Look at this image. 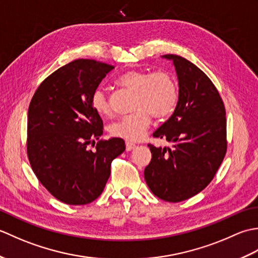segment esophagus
Wrapping results in <instances>:
<instances>
[{
	"label": "esophagus",
	"mask_w": 258,
	"mask_h": 258,
	"mask_svg": "<svg viewBox=\"0 0 258 258\" xmlns=\"http://www.w3.org/2000/svg\"><path fill=\"white\" fill-rule=\"evenodd\" d=\"M125 145H126V151H132L136 147V145L133 144V143H131V142H126Z\"/></svg>",
	"instance_id": "34e87169"
}]
</instances>
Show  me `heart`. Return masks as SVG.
Returning <instances> with one entry per match:
<instances>
[{
	"mask_svg": "<svg viewBox=\"0 0 258 258\" xmlns=\"http://www.w3.org/2000/svg\"><path fill=\"white\" fill-rule=\"evenodd\" d=\"M117 83L136 92L134 101L136 111L111 125L109 132L115 138L139 141L150 127L152 116L158 119L165 118L176 107L178 87L172 74L165 71L151 74L146 71L132 70L120 75ZM92 106L100 116H111L112 108L102 87L93 93Z\"/></svg>",
	"mask_w": 258,
	"mask_h": 258,
	"instance_id": "obj_1",
	"label": "heart"
}]
</instances>
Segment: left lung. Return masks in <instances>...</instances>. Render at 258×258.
<instances>
[{"label":"left lung","instance_id":"8db88e82","mask_svg":"<svg viewBox=\"0 0 258 258\" xmlns=\"http://www.w3.org/2000/svg\"><path fill=\"white\" fill-rule=\"evenodd\" d=\"M178 81V101L173 115L153 136L172 147L149 144L151 163L144 177L152 193L166 202H182L211 183L225 156V107L216 87L187 59L166 54Z\"/></svg>","mask_w":258,"mask_h":258}]
</instances>
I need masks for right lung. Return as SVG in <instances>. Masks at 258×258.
Segmentation results:
<instances>
[{"mask_svg":"<svg viewBox=\"0 0 258 258\" xmlns=\"http://www.w3.org/2000/svg\"><path fill=\"white\" fill-rule=\"evenodd\" d=\"M114 67L75 59L42 82L27 114V156L50 193L69 205L95 201L111 175V163L125 151L122 139L100 141L103 120L92 96ZM98 140L97 151L88 150Z\"/></svg>","mask_w":258,"mask_h":258,"instance_id":"1","label":"right lung"}]
</instances>
